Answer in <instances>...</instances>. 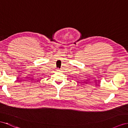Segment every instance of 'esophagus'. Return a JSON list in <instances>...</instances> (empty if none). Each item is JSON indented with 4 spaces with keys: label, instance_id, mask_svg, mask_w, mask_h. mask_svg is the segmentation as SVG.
<instances>
[{
    "label": "esophagus",
    "instance_id": "esophagus-1",
    "mask_svg": "<svg viewBox=\"0 0 128 128\" xmlns=\"http://www.w3.org/2000/svg\"><path fill=\"white\" fill-rule=\"evenodd\" d=\"M58 71H60V70H58Z\"/></svg>",
    "mask_w": 128,
    "mask_h": 128
}]
</instances>
